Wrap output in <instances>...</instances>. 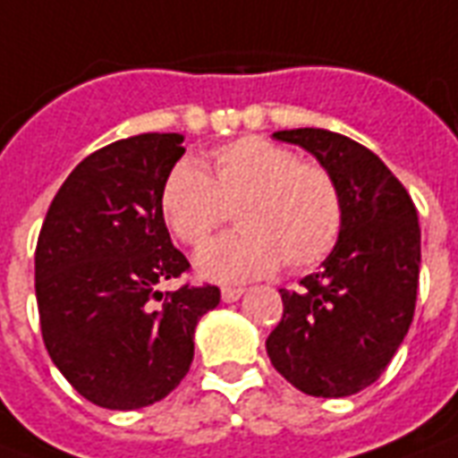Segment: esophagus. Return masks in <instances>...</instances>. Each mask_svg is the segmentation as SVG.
Listing matches in <instances>:
<instances>
[{"label":"esophagus","instance_id":"1","mask_svg":"<svg viewBox=\"0 0 458 458\" xmlns=\"http://www.w3.org/2000/svg\"><path fill=\"white\" fill-rule=\"evenodd\" d=\"M242 295H243L242 288H222V300H225V302H236Z\"/></svg>","mask_w":458,"mask_h":458}]
</instances>
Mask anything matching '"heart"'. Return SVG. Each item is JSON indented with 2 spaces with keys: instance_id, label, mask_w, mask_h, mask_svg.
Instances as JSON below:
<instances>
[{
  "instance_id": "obj_1",
  "label": "heart",
  "mask_w": 458,
  "mask_h": 458,
  "mask_svg": "<svg viewBox=\"0 0 458 458\" xmlns=\"http://www.w3.org/2000/svg\"><path fill=\"white\" fill-rule=\"evenodd\" d=\"M160 216L178 242L202 246L229 209L242 229L197 253V273L215 283H243L278 268L302 270L335 249L342 197L317 163L263 139L243 136L209 153V163L180 160L160 188Z\"/></svg>"
}]
</instances>
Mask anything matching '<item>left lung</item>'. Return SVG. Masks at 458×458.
Wrapping results in <instances>:
<instances>
[{
    "instance_id": "left-lung-1",
    "label": "left lung",
    "mask_w": 458,
    "mask_h": 458,
    "mask_svg": "<svg viewBox=\"0 0 458 458\" xmlns=\"http://www.w3.org/2000/svg\"><path fill=\"white\" fill-rule=\"evenodd\" d=\"M273 139L312 153L342 197V232L322 268L280 290L283 319L266 339L270 363L315 398H346L386 370L415 315L420 280L417 209L388 165L327 129Z\"/></svg>"
}]
</instances>
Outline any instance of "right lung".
Wrapping results in <instances>:
<instances>
[{
  "label": "right lung",
  "instance_id": "add662e5",
  "mask_svg": "<svg viewBox=\"0 0 458 458\" xmlns=\"http://www.w3.org/2000/svg\"><path fill=\"white\" fill-rule=\"evenodd\" d=\"M180 133L99 148L53 197L36 246V300L53 363L82 398L139 410L168 395L195 356L199 317L219 288L160 293L190 268L160 216V188L182 158Z\"/></svg>",
  "mask_w": 458,
  "mask_h": 458
}]
</instances>
